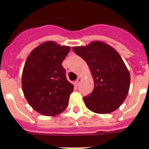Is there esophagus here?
Wrapping results in <instances>:
<instances>
[{"label":"esophagus","instance_id":"esophagus-1","mask_svg":"<svg viewBox=\"0 0 149 149\" xmlns=\"http://www.w3.org/2000/svg\"><path fill=\"white\" fill-rule=\"evenodd\" d=\"M81 80H82V77H77V79L75 81V82H74V84H75L76 86L79 85V84L81 83Z\"/></svg>","mask_w":149,"mask_h":149}]
</instances>
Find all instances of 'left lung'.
<instances>
[{
    "label": "left lung",
    "mask_w": 149,
    "mask_h": 149,
    "mask_svg": "<svg viewBox=\"0 0 149 149\" xmlns=\"http://www.w3.org/2000/svg\"><path fill=\"white\" fill-rule=\"evenodd\" d=\"M72 49L86 61L94 80L93 91L84 97L86 107L100 114L117 110L127 97L131 81L130 73L119 53L101 41Z\"/></svg>",
    "instance_id": "left-lung-1"
}]
</instances>
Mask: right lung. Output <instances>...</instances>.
Wrapping results in <instances>:
<instances>
[{
  "label": "right lung",
  "mask_w": 149,
  "mask_h": 149,
  "mask_svg": "<svg viewBox=\"0 0 149 149\" xmlns=\"http://www.w3.org/2000/svg\"><path fill=\"white\" fill-rule=\"evenodd\" d=\"M70 51L53 41L39 45L27 56L22 72L24 97L33 109L54 116L66 109L74 85L67 81L62 65Z\"/></svg>",
  "instance_id": "1"
}]
</instances>
